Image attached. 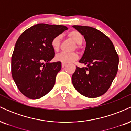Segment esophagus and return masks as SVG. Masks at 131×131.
Masks as SVG:
<instances>
[{"instance_id": "1", "label": "esophagus", "mask_w": 131, "mask_h": 131, "mask_svg": "<svg viewBox=\"0 0 131 131\" xmlns=\"http://www.w3.org/2000/svg\"><path fill=\"white\" fill-rule=\"evenodd\" d=\"M66 64H66V63H61V67L64 68V67L66 66Z\"/></svg>"}]
</instances>
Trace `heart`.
<instances>
[{
	"instance_id": "b5f03b06",
	"label": "heart",
	"mask_w": 131,
	"mask_h": 131,
	"mask_svg": "<svg viewBox=\"0 0 131 131\" xmlns=\"http://www.w3.org/2000/svg\"><path fill=\"white\" fill-rule=\"evenodd\" d=\"M68 37L73 40L76 43V47H74V48L76 47V49L80 48V44L82 43L84 40L83 35L81 34V32L77 31V30H73V31L68 32ZM60 43L61 37L60 36H57L52 39V41H51V46L55 52H58L59 50ZM78 58V55L76 52H71V53L61 52L55 57V59L57 61H60L63 63L71 62V61L77 60Z\"/></svg>"
}]
</instances>
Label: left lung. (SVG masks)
<instances>
[{
    "label": "left lung",
    "instance_id": "1",
    "mask_svg": "<svg viewBox=\"0 0 131 131\" xmlns=\"http://www.w3.org/2000/svg\"><path fill=\"white\" fill-rule=\"evenodd\" d=\"M84 36L86 47L79 63L88 67H76L72 76L73 86L89 98L104 94L112 84L118 70L119 57L109 37L95 28L73 26Z\"/></svg>",
    "mask_w": 131,
    "mask_h": 131
}]
</instances>
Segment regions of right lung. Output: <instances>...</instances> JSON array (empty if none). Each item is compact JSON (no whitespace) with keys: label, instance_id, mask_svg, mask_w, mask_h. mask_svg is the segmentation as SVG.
I'll return each mask as SVG.
<instances>
[{"label":"right lung","instance_id":"right-lung-1","mask_svg":"<svg viewBox=\"0 0 131 131\" xmlns=\"http://www.w3.org/2000/svg\"><path fill=\"white\" fill-rule=\"evenodd\" d=\"M67 29L63 25L39 23L18 39L12 57V74L19 91L28 98H41L53 88L61 63L49 62L55 56L51 41Z\"/></svg>","mask_w":131,"mask_h":131}]
</instances>
